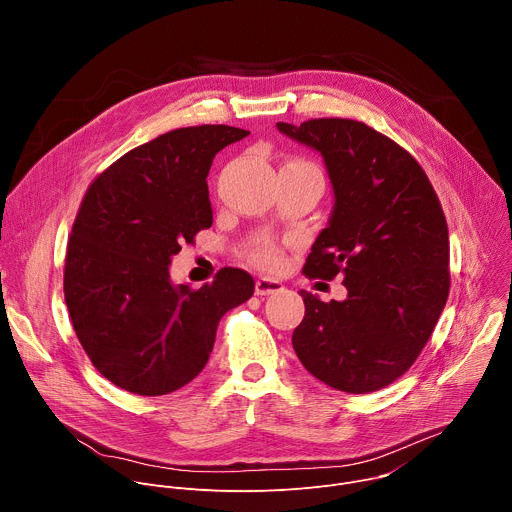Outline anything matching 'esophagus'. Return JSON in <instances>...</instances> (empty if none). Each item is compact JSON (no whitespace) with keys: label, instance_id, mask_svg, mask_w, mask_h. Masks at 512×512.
<instances>
[{"label":"esophagus","instance_id":"esophagus-1","mask_svg":"<svg viewBox=\"0 0 512 512\" xmlns=\"http://www.w3.org/2000/svg\"><path fill=\"white\" fill-rule=\"evenodd\" d=\"M279 291H283V283L279 279L259 277L255 281V294L257 296H271V294H279Z\"/></svg>","mask_w":512,"mask_h":512}]
</instances>
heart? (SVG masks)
<instances>
[{
  "label": "heart",
  "mask_w": 512,
  "mask_h": 512,
  "mask_svg": "<svg viewBox=\"0 0 512 512\" xmlns=\"http://www.w3.org/2000/svg\"><path fill=\"white\" fill-rule=\"evenodd\" d=\"M249 257H251V261H255L259 265H265V267H273V265L279 263V251L269 243L253 247L249 251Z\"/></svg>",
  "instance_id": "b5f03b06"
}]
</instances>
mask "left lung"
Listing matches in <instances>:
<instances>
[{"mask_svg":"<svg viewBox=\"0 0 512 512\" xmlns=\"http://www.w3.org/2000/svg\"><path fill=\"white\" fill-rule=\"evenodd\" d=\"M277 129L318 152L332 212L306 259L310 277H344L346 300L302 289L294 350L308 373L344 393L399 379L429 340L450 294L446 216L421 166L360 121L312 119Z\"/></svg>","mask_w":512,"mask_h":512,"instance_id":"1","label":"left lung"}]
</instances>
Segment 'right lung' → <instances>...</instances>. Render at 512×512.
I'll list each match as a JSON object with an SVG mask.
<instances>
[{
  "label": "right lung",
  "instance_id": "right-lung-1",
  "mask_svg": "<svg viewBox=\"0 0 512 512\" xmlns=\"http://www.w3.org/2000/svg\"><path fill=\"white\" fill-rule=\"evenodd\" d=\"M249 131L198 125L127 152L87 190L72 225L66 308L95 369L143 397L168 395L204 369L221 318L245 304L253 277L235 267L192 289L170 277L182 243L212 225L206 176Z\"/></svg>",
  "mask_w": 512,
  "mask_h": 512
}]
</instances>
